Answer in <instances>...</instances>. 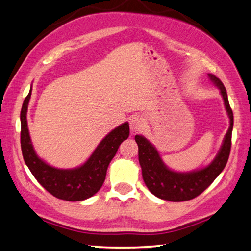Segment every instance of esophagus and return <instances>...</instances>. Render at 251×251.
<instances>
[{
  "label": "esophagus",
  "mask_w": 251,
  "mask_h": 251,
  "mask_svg": "<svg viewBox=\"0 0 251 251\" xmlns=\"http://www.w3.org/2000/svg\"><path fill=\"white\" fill-rule=\"evenodd\" d=\"M145 126V120L142 116H133L130 119V129L132 132H138L143 129Z\"/></svg>",
  "instance_id": "esophagus-1"
}]
</instances>
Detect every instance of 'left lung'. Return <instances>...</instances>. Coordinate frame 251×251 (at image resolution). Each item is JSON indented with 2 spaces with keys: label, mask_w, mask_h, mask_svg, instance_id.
Returning <instances> with one entry per match:
<instances>
[{
  "label": "left lung",
  "mask_w": 251,
  "mask_h": 251,
  "mask_svg": "<svg viewBox=\"0 0 251 251\" xmlns=\"http://www.w3.org/2000/svg\"><path fill=\"white\" fill-rule=\"evenodd\" d=\"M209 77L215 86L220 88L224 105L229 118V127L225 134L223 144L216 157L206 167L189 173H177L170 170L160 158L157 150L144 136L135 135V142L139 146V162L142 168L143 180L149 190L159 199L181 202L198 197L215 180L227 163L233 132L234 116L229 106L227 93L223 83L215 75L209 74Z\"/></svg>",
  "instance_id": "obj_1"
}]
</instances>
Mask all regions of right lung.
<instances>
[{"label":"right lung","instance_id":"1","mask_svg":"<svg viewBox=\"0 0 251 251\" xmlns=\"http://www.w3.org/2000/svg\"><path fill=\"white\" fill-rule=\"evenodd\" d=\"M31 88L21 111V145L24 160L31 174L52 196L65 201H83L93 197L106 179L107 168L120 144L129 138V124L125 122L108 133L82 166L73 169L52 167L38 157L27 126V109Z\"/></svg>","mask_w":251,"mask_h":251}]
</instances>
